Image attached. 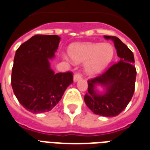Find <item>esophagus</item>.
<instances>
[{"mask_svg": "<svg viewBox=\"0 0 150 150\" xmlns=\"http://www.w3.org/2000/svg\"><path fill=\"white\" fill-rule=\"evenodd\" d=\"M82 79V75L79 73H76L74 75V82H77L78 80Z\"/></svg>", "mask_w": 150, "mask_h": 150, "instance_id": "34e87169", "label": "esophagus"}]
</instances>
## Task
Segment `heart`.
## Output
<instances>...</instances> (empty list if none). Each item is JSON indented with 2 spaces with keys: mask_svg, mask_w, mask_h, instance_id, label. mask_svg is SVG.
Listing matches in <instances>:
<instances>
[{
  "mask_svg": "<svg viewBox=\"0 0 150 150\" xmlns=\"http://www.w3.org/2000/svg\"><path fill=\"white\" fill-rule=\"evenodd\" d=\"M68 55L75 63H86L85 71L89 75H96L112 61L115 49L110 44L82 43L73 44L68 48Z\"/></svg>",
  "mask_w": 150,
  "mask_h": 150,
  "instance_id": "1",
  "label": "heart"
}]
</instances>
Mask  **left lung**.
<instances>
[{
  "label": "left lung",
  "instance_id": "obj_1",
  "mask_svg": "<svg viewBox=\"0 0 150 150\" xmlns=\"http://www.w3.org/2000/svg\"><path fill=\"white\" fill-rule=\"evenodd\" d=\"M111 40L117 50L119 61L98 77L89 79L88 91L84 101L94 114L105 117H115L126 108L134 95L136 68L134 54L126 44L116 36L104 35ZM102 86L103 92L96 89Z\"/></svg>",
  "mask_w": 150,
  "mask_h": 150
}]
</instances>
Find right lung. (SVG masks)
<instances>
[{"instance_id":"right-lung-1","label":"right lung","mask_w":150,"mask_h":150,"mask_svg":"<svg viewBox=\"0 0 150 150\" xmlns=\"http://www.w3.org/2000/svg\"><path fill=\"white\" fill-rule=\"evenodd\" d=\"M60 37L35 35L16 50L11 83L19 103L33 114L50 111L73 83L70 71L56 73L50 66Z\"/></svg>"}]
</instances>
